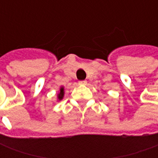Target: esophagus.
<instances>
[{"instance_id":"34e87169","label":"esophagus","mask_w":158,"mask_h":158,"mask_svg":"<svg viewBox=\"0 0 158 158\" xmlns=\"http://www.w3.org/2000/svg\"><path fill=\"white\" fill-rule=\"evenodd\" d=\"M79 85H85L87 84V81L86 80H81V81H79Z\"/></svg>"}]
</instances>
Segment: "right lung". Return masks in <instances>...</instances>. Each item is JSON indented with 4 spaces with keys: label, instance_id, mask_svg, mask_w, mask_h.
I'll list each match as a JSON object with an SVG mask.
<instances>
[{
    "label": "right lung",
    "instance_id": "add662e5",
    "mask_svg": "<svg viewBox=\"0 0 158 158\" xmlns=\"http://www.w3.org/2000/svg\"><path fill=\"white\" fill-rule=\"evenodd\" d=\"M63 96H64V89H63V87H62V88L60 89V92H59L57 97H58L59 100H62Z\"/></svg>",
    "mask_w": 158,
    "mask_h": 158
}]
</instances>
